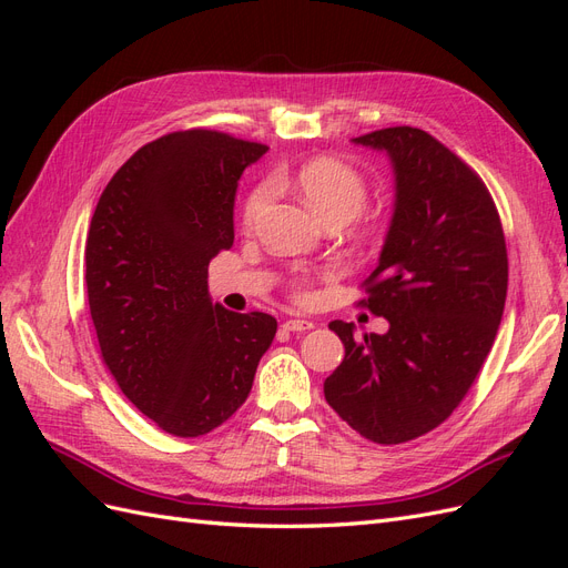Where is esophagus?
I'll return each instance as SVG.
<instances>
[{"label":"esophagus","instance_id":"34e87169","mask_svg":"<svg viewBox=\"0 0 568 568\" xmlns=\"http://www.w3.org/2000/svg\"><path fill=\"white\" fill-rule=\"evenodd\" d=\"M284 329L286 332H296V334H301V332H307V329H313V322L311 320H286L284 324Z\"/></svg>","mask_w":568,"mask_h":568}]
</instances>
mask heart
Returning a JSON list of instances; mask_svg holds the SVG:
<instances>
[{"instance_id": "obj_1", "label": "heart", "mask_w": 568, "mask_h": 568, "mask_svg": "<svg viewBox=\"0 0 568 568\" xmlns=\"http://www.w3.org/2000/svg\"><path fill=\"white\" fill-rule=\"evenodd\" d=\"M294 184L311 209L326 222H346L355 217L367 201V178L363 170L336 156H317L298 165ZM274 196L272 180H261L251 186L242 205L244 227H253L263 217ZM296 294L305 296L303 280L296 282Z\"/></svg>"}]
</instances>
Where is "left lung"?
<instances>
[{
    "instance_id": "1",
    "label": "left lung",
    "mask_w": 568,
    "mask_h": 568,
    "mask_svg": "<svg viewBox=\"0 0 568 568\" xmlns=\"http://www.w3.org/2000/svg\"><path fill=\"white\" fill-rule=\"evenodd\" d=\"M355 144L388 153L395 211L359 305L388 320L355 336L334 320L346 357L324 382L336 415L372 443L415 440L448 419L484 367L507 298V246L474 170L419 128H384Z\"/></svg>"
}]
</instances>
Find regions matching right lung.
Segmentation results:
<instances>
[{
  "label": "right lung",
  "mask_w": 568,
  "mask_h": 568,
  "mask_svg": "<svg viewBox=\"0 0 568 568\" xmlns=\"http://www.w3.org/2000/svg\"><path fill=\"white\" fill-rule=\"evenodd\" d=\"M265 151L217 130L163 134L120 165L92 215L84 282L101 359L165 434L227 422L277 334L272 315L209 296V263L234 244L236 182Z\"/></svg>",
  "instance_id": "1"
}]
</instances>
